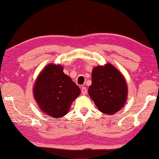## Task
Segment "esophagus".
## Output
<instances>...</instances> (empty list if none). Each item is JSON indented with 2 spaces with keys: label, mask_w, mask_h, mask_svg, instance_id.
Masks as SVG:
<instances>
[{
  "label": "esophagus",
  "mask_w": 159,
  "mask_h": 159,
  "mask_svg": "<svg viewBox=\"0 0 159 159\" xmlns=\"http://www.w3.org/2000/svg\"><path fill=\"white\" fill-rule=\"evenodd\" d=\"M81 93H82V95H86V94H87V89H86L85 87H82Z\"/></svg>",
  "instance_id": "obj_1"
}]
</instances>
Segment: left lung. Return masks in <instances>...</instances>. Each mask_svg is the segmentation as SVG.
<instances>
[{
	"label": "left lung",
	"mask_w": 159,
	"mask_h": 159,
	"mask_svg": "<svg viewBox=\"0 0 159 159\" xmlns=\"http://www.w3.org/2000/svg\"><path fill=\"white\" fill-rule=\"evenodd\" d=\"M88 93L99 111L114 114L126 102L128 86L120 71L112 64H107L93 69Z\"/></svg>",
	"instance_id": "obj_1"
}]
</instances>
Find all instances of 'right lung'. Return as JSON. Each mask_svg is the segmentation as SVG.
<instances>
[{"mask_svg": "<svg viewBox=\"0 0 159 159\" xmlns=\"http://www.w3.org/2000/svg\"><path fill=\"white\" fill-rule=\"evenodd\" d=\"M33 92L35 100L44 114L60 118L68 113L80 90L64 73L62 66L50 64L38 76Z\"/></svg>", "mask_w": 159, "mask_h": 159, "instance_id": "right-lung-1", "label": "right lung"}]
</instances>
